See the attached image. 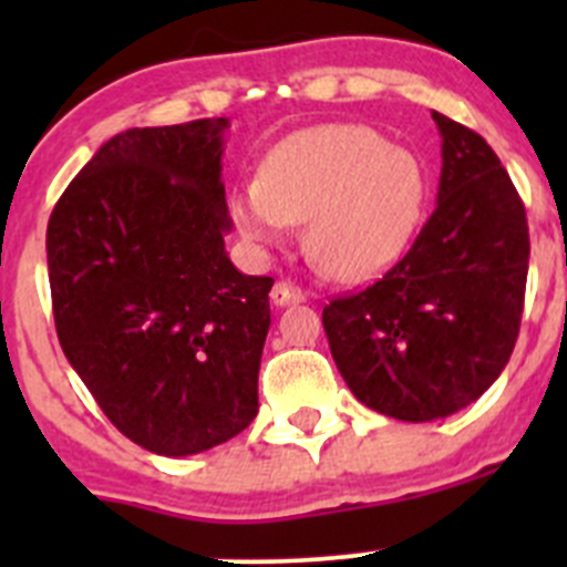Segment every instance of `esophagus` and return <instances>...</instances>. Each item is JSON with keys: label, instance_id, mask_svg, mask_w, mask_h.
I'll list each match as a JSON object with an SVG mask.
<instances>
[{"label": "esophagus", "instance_id": "1", "mask_svg": "<svg viewBox=\"0 0 567 567\" xmlns=\"http://www.w3.org/2000/svg\"><path fill=\"white\" fill-rule=\"evenodd\" d=\"M271 301L277 307L296 305V301H305V293H301V288H296V285L277 282V285H274V290H271Z\"/></svg>", "mask_w": 567, "mask_h": 567}]
</instances>
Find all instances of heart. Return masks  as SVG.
Segmentation results:
<instances>
[{"label": "heart", "instance_id": "obj_1", "mask_svg": "<svg viewBox=\"0 0 567 567\" xmlns=\"http://www.w3.org/2000/svg\"><path fill=\"white\" fill-rule=\"evenodd\" d=\"M425 197V167L414 153L368 125L329 123L285 136L260 181L236 192L233 219L257 244L307 221L305 247L320 271L362 282L409 249Z\"/></svg>", "mask_w": 567, "mask_h": 567}]
</instances>
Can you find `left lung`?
Masks as SVG:
<instances>
[{"label":"left lung","instance_id":"obj_1","mask_svg":"<svg viewBox=\"0 0 567 567\" xmlns=\"http://www.w3.org/2000/svg\"><path fill=\"white\" fill-rule=\"evenodd\" d=\"M442 177L411 249L323 307L337 370L359 403L403 422L466 409L516 348L529 268L527 210L488 142L433 112Z\"/></svg>","mask_w":567,"mask_h":567}]
</instances>
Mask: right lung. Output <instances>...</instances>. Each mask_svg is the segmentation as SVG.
<instances>
[{"label":"right lung","instance_id":"1","mask_svg":"<svg viewBox=\"0 0 567 567\" xmlns=\"http://www.w3.org/2000/svg\"><path fill=\"white\" fill-rule=\"evenodd\" d=\"M225 117L112 136L45 230L60 346L123 436L205 453L257 416L271 277L230 262Z\"/></svg>","mask_w":567,"mask_h":567}]
</instances>
